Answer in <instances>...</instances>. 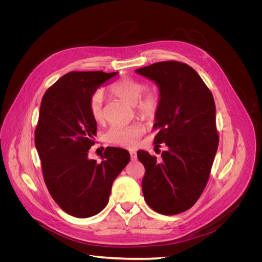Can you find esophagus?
Instances as JSON below:
<instances>
[{
  "instance_id": "obj_1",
  "label": "esophagus",
  "mask_w": 262,
  "mask_h": 262,
  "mask_svg": "<svg viewBox=\"0 0 262 262\" xmlns=\"http://www.w3.org/2000/svg\"><path fill=\"white\" fill-rule=\"evenodd\" d=\"M130 155H131V161H136L137 160V152L134 149L130 150Z\"/></svg>"
}]
</instances>
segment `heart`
I'll return each instance as SVG.
<instances>
[{
	"label": "heart",
	"instance_id": "heart-1",
	"mask_svg": "<svg viewBox=\"0 0 262 262\" xmlns=\"http://www.w3.org/2000/svg\"><path fill=\"white\" fill-rule=\"evenodd\" d=\"M144 89L145 85L143 82L131 77H122L110 85V92L115 96L128 101L130 104H134L142 116L150 118L154 117L157 113L161 97L156 90L147 89L144 92ZM142 91L144 92L143 94L141 93ZM102 102H104V94L98 90L92 95L90 100V114L93 120L97 123L102 122L105 119ZM141 136L142 126L140 124L114 125L107 133V140L110 143L124 147H133L137 145Z\"/></svg>",
	"mask_w": 262,
	"mask_h": 262
}]
</instances>
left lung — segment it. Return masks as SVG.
I'll return each mask as SVG.
<instances>
[{
    "mask_svg": "<svg viewBox=\"0 0 262 262\" xmlns=\"http://www.w3.org/2000/svg\"><path fill=\"white\" fill-rule=\"evenodd\" d=\"M160 87L154 144L168 147L162 160L138 150L148 207L165 215L189 210L207 186L219 146L215 102L200 75L186 63L157 62L137 70Z\"/></svg>",
    "mask_w": 262,
    "mask_h": 262,
    "instance_id": "1",
    "label": "left lung"
}]
</instances>
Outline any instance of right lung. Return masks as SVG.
I'll return each instance as SVG.
<instances>
[{
  "mask_svg": "<svg viewBox=\"0 0 262 262\" xmlns=\"http://www.w3.org/2000/svg\"><path fill=\"white\" fill-rule=\"evenodd\" d=\"M117 72L73 71L46 91L35 130V144L45 184L52 199L68 214L85 219L104 210L117 176L130 162L126 149L106 147L101 162L89 160L97 123L90 100Z\"/></svg>",
  "mask_w": 262,
  "mask_h": 262,
  "instance_id": "add662e5",
  "label": "right lung"
}]
</instances>
